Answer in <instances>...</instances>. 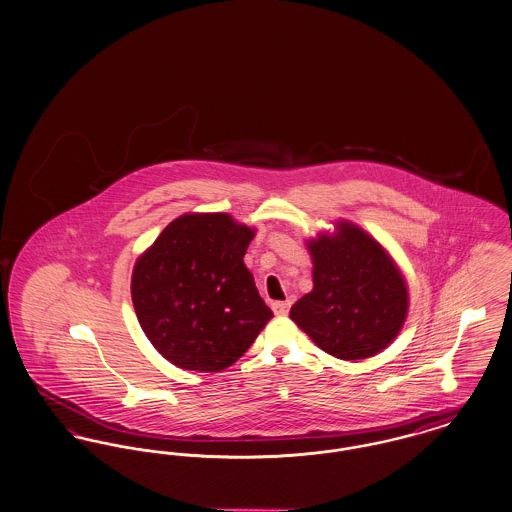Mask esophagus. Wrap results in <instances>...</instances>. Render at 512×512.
I'll list each match as a JSON object with an SVG mask.
<instances>
[{
  "mask_svg": "<svg viewBox=\"0 0 512 512\" xmlns=\"http://www.w3.org/2000/svg\"><path fill=\"white\" fill-rule=\"evenodd\" d=\"M289 307H291V303H289V301H277V303H273L272 305L273 312H275L277 316H287Z\"/></svg>",
  "mask_w": 512,
  "mask_h": 512,
  "instance_id": "34e87169",
  "label": "esophagus"
}]
</instances>
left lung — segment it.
I'll list each match as a JSON object with an SVG mask.
<instances>
[{"label": "left lung", "instance_id": "left-lung-1", "mask_svg": "<svg viewBox=\"0 0 512 512\" xmlns=\"http://www.w3.org/2000/svg\"><path fill=\"white\" fill-rule=\"evenodd\" d=\"M312 291L289 318L322 351L361 361L386 349L408 318V281L390 252L359 225L340 219L334 233L307 240Z\"/></svg>", "mask_w": 512, "mask_h": 512}]
</instances>
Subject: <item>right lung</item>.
<instances>
[{"instance_id": "right-lung-1", "label": "right lung", "mask_w": 512, "mask_h": 512, "mask_svg": "<svg viewBox=\"0 0 512 512\" xmlns=\"http://www.w3.org/2000/svg\"><path fill=\"white\" fill-rule=\"evenodd\" d=\"M256 229L229 213H184L139 256L132 301L147 340L184 371L219 373L273 318L244 254Z\"/></svg>"}]
</instances>
